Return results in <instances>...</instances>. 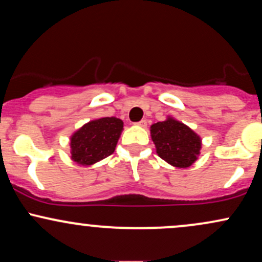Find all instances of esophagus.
<instances>
[{
  "mask_svg": "<svg viewBox=\"0 0 262 262\" xmlns=\"http://www.w3.org/2000/svg\"><path fill=\"white\" fill-rule=\"evenodd\" d=\"M135 124L138 125V127H146V124H148V122L145 121V119H141L140 122H138V123H135Z\"/></svg>",
  "mask_w": 262,
  "mask_h": 262,
  "instance_id": "1",
  "label": "esophagus"
}]
</instances>
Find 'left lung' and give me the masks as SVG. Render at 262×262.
Masks as SVG:
<instances>
[{
  "label": "left lung",
  "instance_id": "obj_1",
  "mask_svg": "<svg viewBox=\"0 0 262 262\" xmlns=\"http://www.w3.org/2000/svg\"><path fill=\"white\" fill-rule=\"evenodd\" d=\"M150 135L156 154L175 167H189L201 154L202 139L200 135L173 117L169 116L166 121L154 123L150 127Z\"/></svg>",
  "mask_w": 262,
  "mask_h": 262
}]
</instances>
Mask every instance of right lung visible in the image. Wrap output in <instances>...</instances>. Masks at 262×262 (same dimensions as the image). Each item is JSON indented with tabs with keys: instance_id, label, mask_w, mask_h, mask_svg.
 I'll return each mask as SVG.
<instances>
[{
	"instance_id": "right-lung-1",
	"label": "right lung",
	"mask_w": 262,
	"mask_h": 262,
	"mask_svg": "<svg viewBox=\"0 0 262 262\" xmlns=\"http://www.w3.org/2000/svg\"><path fill=\"white\" fill-rule=\"evenodd\" d=\"M123 130V121L116 117L93 119L70 137L71 160L90 166L113 154Z\"/></svg>"
}]
</instances>
